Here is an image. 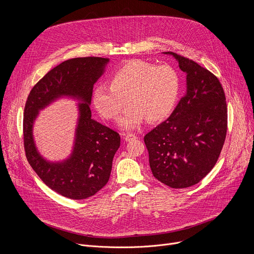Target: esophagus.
I'll use <instances>...</instances> for the list:
<instances>
[{
	"instance_id": "34e87169",
	"label": "esophagus",
	"mask_w": 254,
	"mask_h": 254,
	"mask_svg": "<svg viewBox=\"0 0 254 254\" xmlns=\"http://www.w3.org/2000/svg\"><path fill=\"white\" fill-rule=\"evenodd\" d=\"M136 138H138V136H136L134 133L127 132V133H126V134H125V139H126L127 141H130V140H132V139H136Z\"/></svg>"
}]
</instances>
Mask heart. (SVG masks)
Segmentation results:
<instances>
[{
    "instance_id": "1",
    "label": "heart",
    "mask_w": 254,
    "mask_h": 254,
    "mask_svg": "<svg viewBox=\"0 0 254 254\" xmlns=\"http://www.w3.org/2000/svg\"><path fill=\"white\" fill-rule=\"evenodd\" d=\"M110 83L93 89L92 102L103 118L115 120L127 101L129 105L118 120V127L125 130L138 128L147 119L157 122L168 117L180 92V76L174 67L138 59L116 70Z\"/></svg>"
}]
</instances>
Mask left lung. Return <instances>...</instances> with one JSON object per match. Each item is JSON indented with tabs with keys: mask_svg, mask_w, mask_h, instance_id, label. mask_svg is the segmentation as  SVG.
I'll return each instance as SVG.
<instances>
[{
	"mask_svg": "<svg viewBox=\"0 0 254 254\" xmlns=\"http://www.w3.org/2000/svg\"><path fill=\"white\" fill-rule=\"evenodd\" d=\"M186 73V93L165 122L143 137L154 177L183 189L196 185L213 169L227 132V105L223 87L213 73L174 52Z\"/></svg>",
	"mask_w": 254,
	"mask_h": 254,
	"instance_id": "1",
	"label": "left lung"
}]
</instances>
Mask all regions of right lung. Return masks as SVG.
<instances>
[{"label": "right lung", "instance_id": "obj_1", "mask_svg": "<svg viewBox=\"0 0 254 254\" xmlns=\"http://www.w3.org/2000/svg\"><path fill=\"white\" fill-rule=\"evenodd\" d=\"M108 58L79 57L66 60L40 79L30 91L24 110L23 133L27 160L43 182L72 200L96 194L110 179L120 134L91 119L93 84L103 74ZM62 97L79 100V119L72 152L60 162H50L39 153L32 127L39 112Z\"/></svg>", "mask_w": 254, "mask_h": 254}]
</instances>
